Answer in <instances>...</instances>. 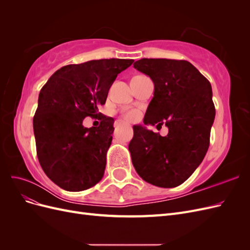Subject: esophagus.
<instances>
[{
  "label": "esophagus",
  "instance_id": "34e87169",
  "mask_svg": "<svg viewBox=\"0 0 250 250\" xmlns=\"http://www.w3.org/2000/svg\"><path fill=\"white\" fill-rule=\"evenodd\" d=\"M122 124H123L122 122H120V121H117V122L115 123V126H116V127H117V126H121Z\"/></svg>",
  "mask_w": 250,
  "mask_h": 250
}]
</instances>
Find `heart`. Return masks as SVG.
<instances>
[{"instance_id":"1","label":"heart","mask_w":250,"mask_h":250,"mask_svg":"<svg viewBox=\"0 0 250 250\" xmlns=\"http://www.w3.org/2000/svg\"><path fill=\"white\" fill-rule=\"evenodd\" d=\"M139 117V112L134 109H130V110H126L123 113V118L126 121H134L137 120Z\"/></svg>"}]
</instances>
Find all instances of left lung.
I'll use <instances>...</instances> for the list:
<instances>
[{"label": "left lung", "instance_id": "8db88e82", "mask_svg": "<svg viewBox=\"0 0 250 250\" xmlns=\"http://www.w3.org/2000/svg\"><path fill=\"white\" fill-rule=\"evenodd\" d=\"M133 66L154 83L144 124H165L169 132L162 137L133 126L128 146L132 165L151 185L177 187L197 169L209 146L216 115L210 83L187 60L143 58Z\"/></svg>", "mask_w": 250, "mask_h": 250}]
</instances>
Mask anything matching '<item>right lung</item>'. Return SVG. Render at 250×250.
<instances>
[{"mask_svg":"<svg viewBox=\"0 0 250 250\" xmlns=\"http://www.w3.org/2000/svg\"><path fill=\"white\" fill-rule=\"evenodd\" d=\"M133 59L89 60L64 65L41 89L33 118L36 152L46 175L65 191L94 187L104 175L115 120L98 111L118 74ZM99 116V127L82 121Z\"/></svg>","mask_w":250,"mask_h":250,"instance_id":"obj_1","label":"right lung"}]
</instances>
